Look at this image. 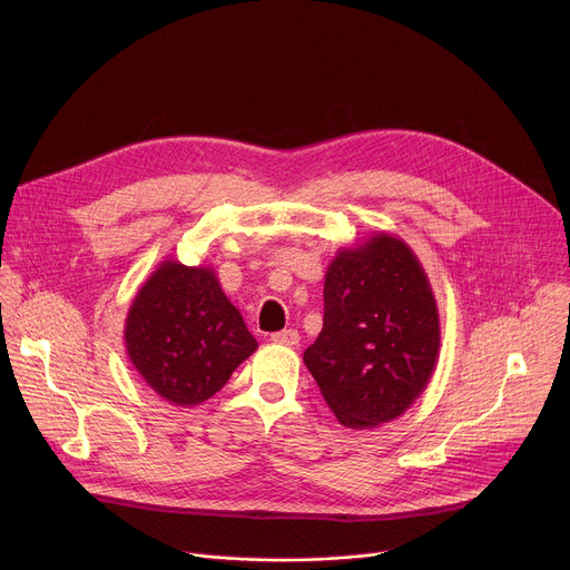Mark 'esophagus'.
<instances>
[{
	"label": "esophagus",
	"mask_w": 570,
	"mask_h": 570,
	"mask_svg": "<svg viewBox=\"0 0 570 570\" xmlns=\"http://www.w3.org/2000/svg\"><path fill=\"white\" fill-rule=\"evenodd\" d=\"M271 341L275 345H284V347H295L299 343V334L295 330H284V332H277L271 336Z\"/></svg>",
	"instance_id": "34e87169"
}]
</instances>
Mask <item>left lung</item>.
I'll list each match as a JSON object with an SVG mask.
<instances>
[{
	"label": "left lung",
	"mask_w": 570,
	"mask_h": 570,
	"mask_svg": "<svg viewBox=\"0 0 570 570\" xmlns=\"http://www.w3.org/2000/svg\"><path fill=\"white\" fill-rule=\"evenodd\" d=\"M438 356L440 313L417 255L387 232L338 250L324 275L322 332L304 352L338 422L363 431L401 417Z\"/></svg>",
	"instance_id": "8db88e82"
}]
</instances>
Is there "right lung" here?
Segmentation results:
<instances>
[{"label": "right lung", "instance_id": "right-lung-1", "mask_svg": "<svg viewBox=\"0 0 570 570\" xmlns=\"http://www.w3.org/2000/svg\"><path fill=\"white\" fill-rule=\"evenodd\" d=\"M124 341L144 383L174 405L207 401L257 350L214 268L174 259L161 262L139 286Z\"/></svg>", "mask_w": 570, "mask_h": 570}]
</instances>
